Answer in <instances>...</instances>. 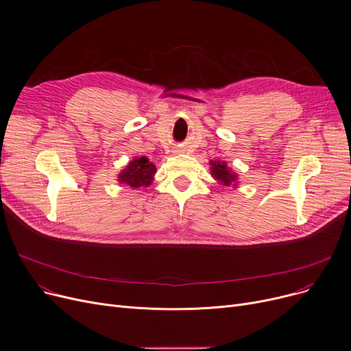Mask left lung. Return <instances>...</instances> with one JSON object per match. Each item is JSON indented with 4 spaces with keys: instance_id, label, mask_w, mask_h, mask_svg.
Listing matches in <instances>:
<instances>
[{
    "instance_id": "left-lung-1",
    "label": "left lung",
    "mask_w": 351,
    "mask_h": 351,
    "mask_svg": "<svg viewBox=\"0 0 351 351\" xmlns=\"http://www.w3.org/2000/svg\"><path fill=\"white\" fill-rule=\"evenodd\" d=\"M211 166V176L222 185H237V180L238 176L231 170L226 167L225 161H210Z\"/></svg>"
}]
</instances>
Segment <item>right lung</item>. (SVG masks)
Instances as JSON below:
<instances>
[{"mask_svg": "<svg viewBox=\"0 0 351 351\" xmlns=\"http://www.w3.org/2000/svg\"><path fill=\"white\" fill-rule=\"evenodd\" d=\"M156 171V166L147 157H136L128 164L125 170L120 171L119 181L121 184H128L132 189L149 187L153 182Z\"/></svg>", "mask_w": 351, "mask_h": 351, "instance_id": "obj_1", "label": "right lung"}]
</instances>
